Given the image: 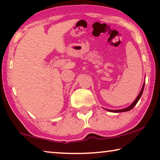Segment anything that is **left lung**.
<instances>
[{
	"label": "left lung",
	"mask_w": 160,
	"mask_h": 160,
	"mask_svg": "<svg viewBox=\"0 0 160 160\" xmlns=\"http://www.w3.org/2000/svg\"><path fill=\"white\" fill-rule=\"evenodd\" d=\"M144 86H145V84H144V85H143V86H142V90H141V91H140V94H138V96L137 97V98L135 99V101L133 102V103H132V104H131V106H130V107H128L126 108V109H121V110H110V109H107V110L109 111V112H112L119 113V112H128V111H129V110L132 109V108H133V107L135 106V105H136V104H137V103H138V100H139V99H140V97H141L142 94V92H143V90H144Z\"/></svg>",
	"instance_id": "left-lung-1"
}]
</instances>
